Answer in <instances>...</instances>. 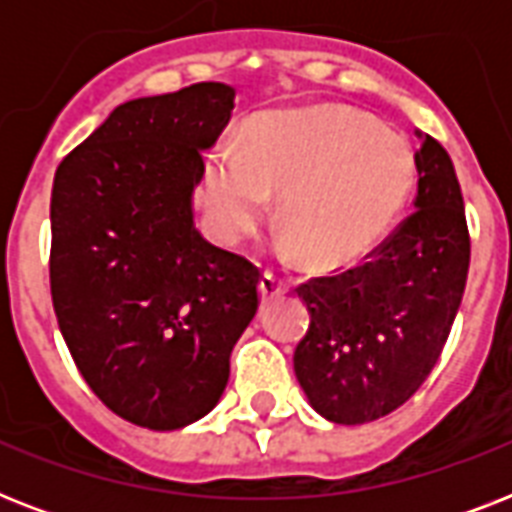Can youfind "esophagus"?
I'll return each mask as SVG.
<instances>
[{"label":"esophagus","instance_id":"1","mask_svg":"<svg viewBox=\"0 0 512 512\" xmlns=\"http://www.w3.org/2000/svg\"><path fill=\"white\" fill-rule=\"evenodd\" d=\"M284 292H287V281L281 279L279 273L265 271L263 279H260V295H263L265 303H268V300H273V297H281Z\"/></svg>","mask_w":512,"mask_h":512}]
</instances>
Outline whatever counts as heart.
<instances>
[{
  "instance_id": "heart-1",
  "label": "heart",
  "mask_w": 512,
  "mask_h": 512,
  "mask_svg": "<svg viewBox=\"0 0 512 512\" xmlns=\"http://www.w3.org/2000/svg\"><path fill=\"white\" fill-rule=\"evenodd\" d=\"M412 146L398 132L340 106L276 114L239 148L209 156L207 199L217 231L244 239L279 196L281 249L313 265L366 255L401 215L414 188Z\"/></svg>"
}]
</instances>
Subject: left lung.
I'll return each instance as SVG.
<instances>
[{
    "instance_id": "1",
    "label": "left lung",
    "mask_w": 512,
    "mask_h": 512,
    "mask_svg": "<svg viewBox=\"0 0 512 512\" xmlns=\"http://www.w3.org/2000/svg\"><path fill=\"white\" fill-rule=\"evenodd\" d=\"M417 138L412 215L364 263L297 287L311 324L295 348V374L313 409L337 425L406 404L460 311L470 265L460 180L438 140Z\"/></svg>"
}]
</instances>
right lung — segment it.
Wrapping results in <instances>:
<instances>
[{
  "label": "right lung",
  "instance_id": "obj_1",
  "mask_svg": "<svg viewBox=\"0 0 512 512\" xmlns=\"http://www.w3.org/2000/svg\"><path fill=\"white\" fill-rule=\"evenodd\" d=\"M236 92L199 82L127 100L60 162L50 289L60 335L122 420L177 430L215 409L231 350L257 313L260 271L193 223L201 151Z\"/></svg>",
  "mask_w": 512,
  "mask_h": 512
}]
</instances>
